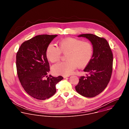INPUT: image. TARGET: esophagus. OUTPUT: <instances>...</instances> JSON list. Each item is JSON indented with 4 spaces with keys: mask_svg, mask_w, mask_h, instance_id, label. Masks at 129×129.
I'll return each mask as SVG.
<instances>
[{
    "mask_svg": "<svg viewBox=\"0 0 129 129\" xmlns=\"http://www.w3.org/2000/svg\"><path fill=\"white\" fill-rule=\"evenodd\" d=\"M69 76H70V75H63V78H67V77H69Z\"/></svg>",
    "mask_w": 129,
    "mask_h": 129,
    "instance_id": "34e87169",
    "label": "esophagus"
}]
</instances>
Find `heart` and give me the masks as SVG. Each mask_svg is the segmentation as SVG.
Returning <instances> with one entry per match:
<instances>
[{"instance_id": "obj_1", "label": "heart", "mask_w": 129, "mask_h": 129, "mask_svg": "<svg viewBox=\"0 0 129 129\" xmlns=\"http://www.w3.org/2000/svg\"><path fill=\"white\" fill-rule=\"evenodd\" d=\"M67 54L66 61L54 65L52 71L55 74L68 75L72 74L77 67L83 68L88 64L92 59L94 48L88 41L75 38H67L58 42V48L49 44L46 50V56L52 62L58 61L61 54Z\"/></svg>"}]
</instances>
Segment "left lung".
Returning a JSON list of instances; mask_svg holds the SVG:
<instances>
[{
  "label": "left lung",
  "mask_w": 129,
  "mask_h": 129,
  "mask_svg": "<svg viewBox=\"0 0 129 129\" xmlns=\"http://www.w3.org/2000/svg\"><path fill=\"white\" fill-rule=\"evenodd\" d=\"M78 37H85L91 42L94 53L90 62L84 69L86 76H81L75 90L86 97H93L102 92L110 80L113 71V54L107 40L92 34Z\"/></svg>",
  "instance_id": "1"
}]
</instances>
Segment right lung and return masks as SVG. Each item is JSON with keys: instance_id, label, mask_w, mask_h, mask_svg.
Here are the masks:
<instances>
[{"instance_id": "1", "label": "right lung", "mask_w": 129, "mask_h": 129, "mask_svg": "<svg viewBox=\"0 0 129 129\" xmlns=\"http://www.w3.org/2000/svg\"><path fill=\"white\" fill-rule=\"evenodd\" d=\"M57 35H37L23 42L16 54V69L19 81L29 95L45 100L56 92L55 85L63 78L47 75L50 64L46 50Z\"/></svg>"}]
</instances>
